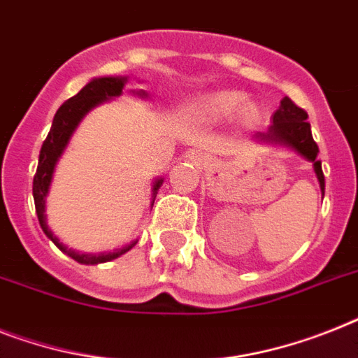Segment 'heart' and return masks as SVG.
Masks as SVG:
<instances>
[{
	"label": "heart",
	"instance_id": "heart-1",
	"mask_svg": "<svg viewBox=\"0 0 358 358\" xmlns=\"http://www.w3.org/2000/svg\"><path fill=\"white\" fill-rule=\"evenodd\" d=\"M245 104V95L239 92H219L208 97L200 99L196 103V110L208 117H226Z\"/></svg>",
	"mask_w": 358,
	"mask_h": 358
}]
</instances>
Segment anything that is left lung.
<instances>
[{
    "instance_id": "1",
    "label": "left lung",
    "mask_w": 358,
    "mask_h": 358,
    "mask_svg": "<svg viewBox=\"0 0 358 358\" xmlns=\"http://www.w3.org/2000/svg\"><path fill=\"white\" fill-rule=\"evenodd\" d=\"M307 112L300 108L298 104H294L289 97H285L281 101L280 110H275L272 115V124L266 134H259L257 138L266 139V141H274V143L289 145L290 149H294L296 152H300L303 158L313 162L315 173L320 182V189L324 193L325 189V178L322 173V162H318V145L313 139L310 134V123L307 121Z\"/></svg>"
}]
</instances>
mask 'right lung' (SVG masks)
<instances>
[{
  "label": "right lung",
  "mask_w": 358,
  "mask_h": 358,
  "mask_svg": "<svg viewBox=\"0 0 358 358\" xmlns=\"http://www.w3.org/2000/svg\"><path fill=\"white\" fill-rule=\"evenodd\" d=\"M124 80H127L124 77L94 78V80L86 84L77 95L68 99V101L57 110V113H55L53 124H51V130H49L45 141H43L42 149H40V158H38V169L33 180V196L40 226H42L43 234L48 235L49 239L53 241L58 248L62 250V252H66L69 257H73L75 261H78V263L83 264H97L115 259L119 255H123L124 252H129L136 243H132L130 246H124V248L117 250V252H108V254L99 255L78 254V252H73V250H68L53 234H51V229L48 228V222H45V196H48L49 184H51V178H53L55 165H57L62 150L66 149V145H68L73 130L77 129V124L80 123V119H83L90 110L94 108V106H97L99 103H103L106 99L117 97V95L123 92ZM162 182H164V180L159 178L158 182L154 184L152 194L158 193Z\"/></svg>",
  "instance_id": "right-lung-1"
}]
</instances>
